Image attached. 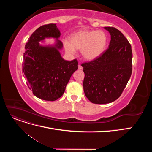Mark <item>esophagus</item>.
I'll return each instance as SVG.
<instances>
[{
	"mask_svg": "<svg viewBox=\"0 0 152 152\" xmlns=\"http://www.w3.org/2000/svg\"><path fill=\"white\" fill-rule=\"evenodd\" d=\"M79 66V70H82V66L80 65V64H79V66Z\"/></svg>",
	"mask_w": 152,
	"mask_h": 152,
	"instance_id": "34e87169",
	"label": "esophagus"
}]
</instances>
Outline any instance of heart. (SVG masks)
<instances>
[{"instance_id": "1", "label": "heart", "mask_w": 152, "mask_h": 152, "mask_svg": "<svg viewBox=\"0 0 152 152\" xmlns=\"http://www.w3.org/2000/svg\"><path fill=\"white\" fill-rule=\"evenodd\" d=\"M107 41V36L102 31L79 30L70 35L69 41L65 40L63 43L68 54H75L76 49H79L84 58L93 60L103 53Z\"/></svg>"}]
</instances>
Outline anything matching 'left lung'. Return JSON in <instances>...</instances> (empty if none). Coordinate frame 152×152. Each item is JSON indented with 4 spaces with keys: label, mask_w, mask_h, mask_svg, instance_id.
<instances>
[{
    "label": "left lung",
    "mask_w": 152,
    "mask_h": 152,
    "mask_svg": "<svg viewBox=\"0 0 152 152\" xmlns=\"http://www.w3.org/2000/svg\"><path fill=\"white\" fill-rule=\"evenodd\" d=\"M111 35L108 48L93 61L82 64L85 77L84 93L95 104L112 103L118 99L132 73L131 45L114 27H104Z\"/></svg>",
    "instance_id": "left-lung-1"
}]
</instances>
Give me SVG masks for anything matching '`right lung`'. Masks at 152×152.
<instances>
[{
  "label": "right lung",
  "instance_id": "right-lung-1",
  "mask_svg": "<svg viewBox=\"0 0 152 152\" xmlns=\"http://www.w3.org/2000/svg\"><path fill=\"white\" fill-rule=\"evenodd\" d=\"M56 24L50 23L37 29L25 45L23 72L26 84L33 94L41 99L53 102L61 97L72 75L78 69L77 59L66 61L59 53L63 43ZM54 38V46H42L39 42Z\"/></svg>",
  "mask_w": 152,
  "mask_h": 152
}]
</instances>
